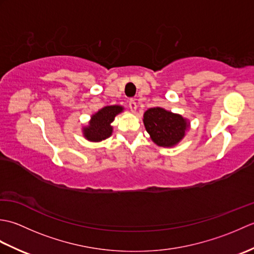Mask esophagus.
<instances>
[{"mask_svg":"<svg viewBox=\"0 0 254 254\" xmlns=\"http://www.w3.org/2000/svg\"><path fill=\"white\" fill-rule=\"evenodd\" d=\"M128 108H130L132 112H135V111H136V109H137V105H136L135 100L131 99L130 101H128Z\"/></svg>","mask_w":254,"mask_h":254,"instance_id":"34e87169","label":"esophagus"}]
</instances>
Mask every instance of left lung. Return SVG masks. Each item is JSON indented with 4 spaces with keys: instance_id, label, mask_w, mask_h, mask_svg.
<instances>
[{
    "instance_id": "left-lung-1",
    "label": "left lung",
    "mask_w": 254,
    "mask_h": 254,
    "mask_svg": "<svg viewBox=\"0 0 254 254\" xmlns=\"http://www.w3.org/2000/svg\"><path fill=\"white\" fill-rule=\"evenodd\" d=\"M143 122L152 141L160 147H175L190 128L189 119L161 107L149 108L145 111Z\"/></svg>"
}]
</instances>
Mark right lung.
Masks as SVG:
<instances>
[{"label": "right lung", "mask_w": 254, "mask_h": 254, "mask_svg": "<svg viewBox=\"0 0 254 254\" xmlns=\"http://www.w3.org/2000/svg\"><path fill=\"white\" fill-rule=\"evenodd\" d=\"M124 110L122 106L113 105L101 108L90 117L87 126L82 127L84 137L89 142L98 143L105 141L112 135L113 127L111 123L115 120L116 116Z\"/></svg>", "instance_id": "obj_1"}]
</instances>
